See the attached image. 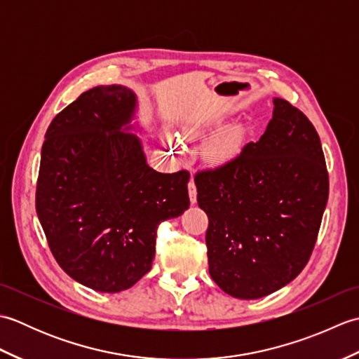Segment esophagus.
<instances>
[{
	"mask_svg": "<svg viewBox=\"0 0 359 359\" xmlns=\"http://www.w3.org/2000/svg\"><path fill=\"white\" fill-rule=\"evenodd\" d=\"M188 193H189V202L194 205L197 202V189H196V184L193 179L189 180V184H188Z\"/></svg>",
	"mask_w": 359,
	"mask_h": 359,
	"instance_id": "1",
	"label": "esophagus"
}]
</instances>
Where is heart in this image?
Wrapping results in <instances>:
<instances>
[{"label":"heart","instance_id":"obj_1","mask_svg":"<svg viewBox=\"0 0 359 359\" xmlns=\"http://www.w3.org/2000/svg\"><path fill=\"white\" fill-rule=\"evenodd\" d=\"M184 134L187 137L193 134V128H185L184 129ZM168 140H170V143H172V137H168ZM228 154H230V149H228V147H226L225 143L212 144V147L207 151V157L211 160V162H215V163L224 162V160L228 157Z\"/></svg>","mask_w":359,"mask_h":359}]
</instances>
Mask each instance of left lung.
<instances>
[{
  "label": "left lung",
  "instance_id": "8db88e82",
  "mask_svg": "<svg viewBox=\"0 0 359 359\" xmlns=\"http://www.w3.org/2000/svg\"><path fill=\"white\" fill-rule=\"evenodd\" d=\"M256 143L196 174L207 212L212 280L233 297L259 299L307 265L329 199V172L311 121L284 98Z\"/></svg>",
  "mask_w": 359,
  "mask_h": 359
}]
</instances>
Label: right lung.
I'll return each mask as SVG.
<instances>
[{
	"mask_svg": "<svg viewBox=\"0 0 359 359\" xmlns=\"http://www.w3.org/2000/svg\"><path fill=\"white\" fill-rule=\"evenodd\" d=\"M137 97L97 86L46 131L35 207L58 265L80 284L117 293L151 270L157 226L189 207V172L147 163L134 126Z\"/></svg>",
	"mask_w": 359,
	"mask_h": 359,
	"instance_id": "1",
	"label": "right lung"
}]
</instances>
